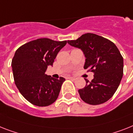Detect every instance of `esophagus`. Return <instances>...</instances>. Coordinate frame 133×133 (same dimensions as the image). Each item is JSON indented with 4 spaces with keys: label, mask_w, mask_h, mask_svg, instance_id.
Returning a JSON list of instances; mask_svg holds the SVG:
<instances>
[{
    "label": "esophagus",
    "mask_w": 133,
    "mask_h": 133,
    "mask_svg": "<svg viewBox=\"0 0 133 133\" xmlns=\"http://www.w3.org/2000/svg\"><path fill=\"white\" fill-rule=\"evenodd\" d=\"M69 79H72V80H75L76 79V77H69Z\"/></svg>",
    "instance_id": "34e87169"
}]
</instances>
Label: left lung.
<instances>
[{"mask_svg":"<svg viewBox=\"0 0 133 133\" xmlns=\"http://www.w3.org/2000/svg\"><path fill=\"white\" fill-rule=\"evenodd\" d=\"M70 45L78 48L85 57L84 69L94 73L91 82L78 90L85 103L96 105L110 99L123 76V57L114 43L93 33L82 35L77 40L68 41Z\"/></svg>","mask_w":133,"mask_h":133,"instance_id":"8db88e82","label":"left lung"}]
</instances>
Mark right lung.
Segmentation results:
<instances>
[{"label":"right lung","mask_w":133,"mask_h":133,"mask_svg":"<svg viewBox=\"0 0 133 133\" xmlns=\"http://www.w3.org/2000/svg\"><path fill=\"white\" fill-rule=\"evenodd\" d=\"M66 41H56L41 38L26 43L15 51L11 62L15 84L28 102L39 107L54 103L58 97L65 79H55L45 71L53 65L60 50Z\"/></svg>","instance_id":"right-lung-1"}]
</instances>
